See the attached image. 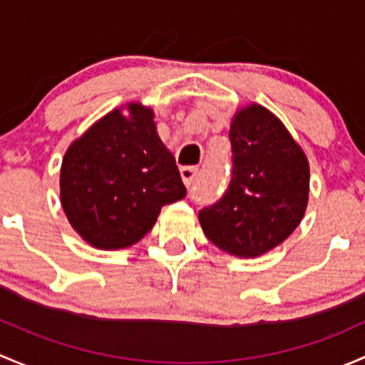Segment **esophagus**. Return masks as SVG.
<instances>
[{
	"label": "esophagus",
	"instance_id": "obj_1",
	"mask_svg": "<svg viewBox=\"0 0 365 365\" xmlns=\"http://www.w3.org/2000/svg\"><path fill=\"white\" fill-rule=\"evenodd\" d=\"M197 175H198V168H195V167H182L181 168L182 182L186 184L187 187L193 186V182H195V179H197Z\"/></svg>",
	"mask_w": 365,
	"mask_h": 365
}]
</instances>
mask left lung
<instances>
[{"label": "left lung", "mask_w": 365, "mask_h": 365, "mask_svg": "<svg viewBox=\"0 0 365 365\" xmlns=\"http://www.w3.org/2000/svg\"><path fill=\"white\" fill-rule=\"evenodd\" d=\"M232 179L216 204L198 212L202 230L220 250L255 258L299 227L309 197V163L290 131L262 105L232 119Z\"/></svg>", "instance_id": "left-lung-1"}]
</instances>
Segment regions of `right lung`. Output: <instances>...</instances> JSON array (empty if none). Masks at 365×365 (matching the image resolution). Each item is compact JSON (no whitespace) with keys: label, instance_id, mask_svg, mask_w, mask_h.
<instances>
[{"label":"right lung","instance_id":"1","mask_svg":"<svg viewBox=\"0 0 365 365\" xmlns=\"http://www.w3.org/2000/svg\"><path fill=\"white\" fill-rule=\"evenodd\" d=\"M73 142L61 163V205L73 230L98 250H121L155 227L163 205L186 197L155 112L128 103Z\"/></svg>","mask_w":365,"mask_h":365}]
</instances>
